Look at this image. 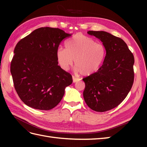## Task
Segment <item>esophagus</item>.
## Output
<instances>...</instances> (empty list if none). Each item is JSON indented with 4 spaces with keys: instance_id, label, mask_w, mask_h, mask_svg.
<instances>
[{
    "instance_id": "obj_1",
    "label": "esophagus",
    "mask_w": 147,
    "mask_h": 147,
    "mask_svg": "<svg viewBox=\"0 0 147 147\" xmlns=\"http://www.w3.org/2000/svg\"><path fill=\"white\" fill-rule=\"evenodd\" d=\"M80 80L79 78H76L75 76H73V83H76L77 82H78V81Z\"/></svg>"
}]
</instances>
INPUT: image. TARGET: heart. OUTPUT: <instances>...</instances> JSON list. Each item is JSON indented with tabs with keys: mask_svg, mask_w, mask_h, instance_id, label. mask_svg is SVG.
Returning a JSON list of instances; mask_svg holds the SVG:
<instances>
[{
	"mask_svg": "<svg viewBox=\"0 0 147 147\" xmlns=\"http://www.w3.org/2000/svg\"><path fill=\"white\" fill-rule=\"evenodd\" d=\"M65 47L59 48L56 51V57L61 67L67 70L74 59L76 70L86 76L100 69L107 55L104 44L96 43L94 39L80 33L67 40Z\"/></svg>",
	"mask_w": 147,
	"mask_h": 147,
	"instance_id": "obj_1",
	"label": "heart"
}]
</instances>
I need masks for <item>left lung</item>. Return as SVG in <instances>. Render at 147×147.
Masks as SVG:
<instances>
[{"label":"left lung","mask_w":147,"mask_h":147,"mask_svg":"<svg viewBox=\"0 0 147 147\" xmlns=\"http://www.w3.org/2000/svg\"><path fill=\"white\" fill-rule=\"evenodd\" d=\"M88 33L100 40L107 55L100 69L83 79L85 83L83 97L92 110L105 112L119 105L131 89L135 59L121 38L103 31Z\"/></svg>","instance_id":"8db88e82"}]
</instances>
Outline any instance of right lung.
I'll use <instances>...</instances> for the list:
<instances>
[{
	"label": "right lung",
	"mask_w": 147,
	"mask_h": 147,
	"mask_svg": "<svg viewBox=\"0 0 147 147\" xmlns=\"http://www.w3.org/2000/svg\"><path fill=\"white\" fill-rule=\"evenodd\" d=\"M71 35L59 28L42 27L22 38L11 63L14 88L26 105L48 111L61 102L73 78L58 65L56 51Z\"/></svg>",
	"instance_id": "obj_1"
}]
</instances>
